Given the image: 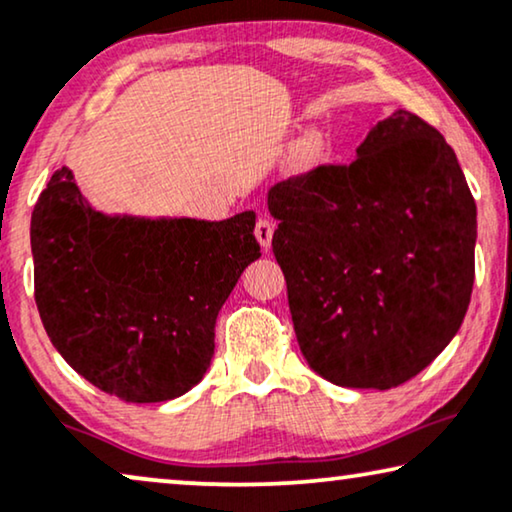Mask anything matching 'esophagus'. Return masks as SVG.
Here are the masks:
<instances>
[{
    "instance_id": "34e87169",
    "label": "esophagus",
    "mask_w": 512,
    "mask_h": 512,
    "mask_svg": "<svg viewBox=\"0 0 512 512\" xmlns=\"http://www.w3.org/2000/svg\"><path fill=\"white\" fill-rule=\"evenodd\" d=\"M254 235H256V240L263 249H270L272 235H274V224L270 219H258V224L254 228Z\"/></svg>"
}]
</instances>
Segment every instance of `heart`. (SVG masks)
<instances>
[{
  "label": "heart",
  "instance_id": "obj_1",
  "mask_svg": "<svg viewBox=\"0 0 512 512\" xmlns=\"http://www.w3.org/2000/svg\"><path fill=\"white\" fill-rule=\"evenodd\" d=\"M330 159V140L323 131L311 129L295 140L291 152H288V170L295 177L314 175Z\"/></svg>",
  "mask_w": 512,
  "mask_h": 512
}]
</instances>
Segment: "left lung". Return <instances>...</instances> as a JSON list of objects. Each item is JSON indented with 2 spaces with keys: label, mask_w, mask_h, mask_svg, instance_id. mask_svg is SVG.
Masks as SVG:
<instances>
[{
  "label": "left lung",
  "mask_w": 512,
  "mask_h": 512,
  "mask_svg": "<svg viewBox=\"0 0 512 512\" xmlns=\"http://www.w3.org/2000/svg\"><path fill=\"white\" fill-rule=\"evenodd\" d=\"M272 251L307 365L342 388L388 390L457 335L473 288L476 201L453 147L397 108L348 166L279 182Z\"/></svg>",
  "instance_id": "obj_1"
}]
</instances>
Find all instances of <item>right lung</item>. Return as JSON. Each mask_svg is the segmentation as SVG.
<instances>
[{"instance_id":"obj_1","label":"right lung","mask_w":512,"mask_h":512,"mask_svg":"<svg viewBox=\"0 0 512 512\" xmlns=\"http://www.w3.org/2000/svg\"><path fill=\"white\" fill-rule=\"evenodd\" d=\"M256 212L224 221L106 214L57 168L32 212L34 298L57 353L96 388L133 404L194 388L214 325L261 258Z\"/></svg>"}]
</instances>
